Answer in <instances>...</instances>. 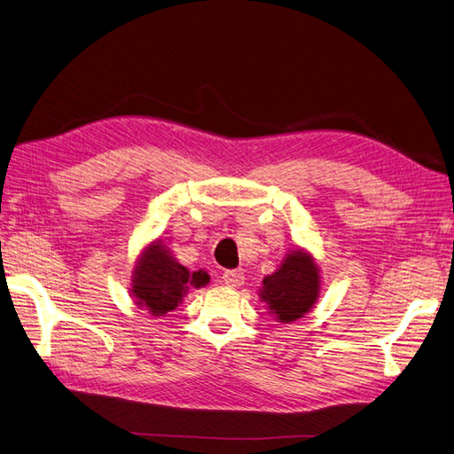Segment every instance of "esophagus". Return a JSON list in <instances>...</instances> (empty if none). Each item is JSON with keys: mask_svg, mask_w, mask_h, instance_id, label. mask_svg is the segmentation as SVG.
<instances>
[{"mask_svg": "<svg viewBox=\"0 0 454 454\" xmlns=\"http://www.w3.org/2000/svg\"><path fill=\"white\" fill-rule=\"evenodd\" d=\"M223 282L229 287H239L244 284V272L242 270H225L223 272Z\"/></svg>", "mask_w": 454, "mask_h": 454, "instance_id": "34e87169", "label": "esophagus"}]
</instances>
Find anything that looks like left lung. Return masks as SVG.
<instances>
[{
  "instance_id": "left-lung-1",
  "label": "left lung",
  "mask_w": 454,
  "mask_h": 454,
  "mask_svg": "<svg viewBox=\"0 0 454 454\" xmlns=\"http://www.w3.org/2000/svg\"><path fill=\"white\" fill-rule=\"evenodd\" d=\"M320 269L307 250H292L286 254L280 267L263 278L259 290L269 314L282 324H292L314 307L320 297Z\"/></svg>"
}]
</instances>
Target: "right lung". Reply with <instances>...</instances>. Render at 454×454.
<instances>
[{
  "mask_svg": "<svg viewBox=\"0 0 454 454\" xmlns=\"http://www.w3.org/2000/svg\"><path fill=\"white\" fill-rule=\"evenodd\" d=\"M210 282L206 270L191 272L172 255L162 240L149 242L142 255L136 259L132 270L134 303L145 309L151 316H164L177 309L189 287H204Z\"/></svg>",
  "mask_w": 454,
  "mask_h": 454,
  "instance_id": "add662e5",
  "label": "right lung"
}]
</instances>
